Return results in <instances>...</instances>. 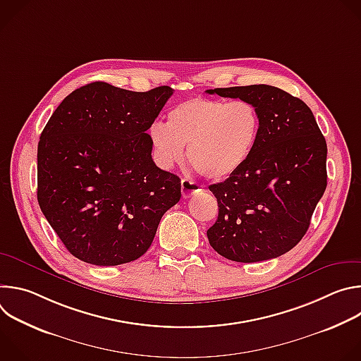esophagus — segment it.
Masks as SVG:
<instances>
[{"label":"esophagus","instance_id":"34e87169","mask_svg":"<svg viewBox=\"0 0 361 361\" xmlns=\"http://www.w3.org/2000/svg\"><path fill=\"white\" fill-rule=\"evenodd\" d=\"M198 191H200V187L195 181H192L190 178H183L181 180V192H183L184 198H188V197L194 195Z\"/></svg>","mask_w":361,"mask_h":361}]
</instances>
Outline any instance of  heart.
Here are the masks:
<instances>
[{"label": "heart", "mask_w": 361, "mask_h": 361, "mask_svg": "<svg viewBox=\"0 0 361 361\" xmlns=\"http://www.w3.org/2000/svg\"><path fill=\"white\" fill-rule=\"evenodd\" d=\"M262 131L260 110L251 101L195 97L171 107L167 124L148 128L154 156L163 169L184 157L204 177L223 181L248 161Z\"/></svg>", "instance_id": "b5f03b06"}]
</instances>
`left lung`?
<instances>
[{
  "instance_id": "1",
  "label": "left lung",
  "mask_w": 361,
  "mask_h": 361,
  "mask_svg": "<svg viewBox=\"0 0 361 361\" xmlns=\"http://www.w3.org/2000/svg\"><path fill=\"white\" fill-rule=\"evenodd\" d=\"M251 101L262 131L245 166L210 185L219 217L210 245L238 263L266 262L290 251L310 226L327 187V144L304 101L266 84L207 90Z\"/></svg>"
}]
</instances>
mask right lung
<instances>
[{"label":"right lung","instance_id":"right-lung-1","mask_svg":"<svg viewBox=\"0 0 361 361\" xmlns=\"http://www.w3.org/2000/svg\"><path fill=\"white\" fill-rule=\"evenodd\" d=\"M173 88L135 92L91 82L67 95L37 152L39 209L66 248L94 266L134 262L149 248L181 183L151 159L147 130Z\"/></svg>","mask_w":361,"mask_h":361}]
</instances>
